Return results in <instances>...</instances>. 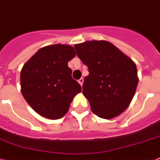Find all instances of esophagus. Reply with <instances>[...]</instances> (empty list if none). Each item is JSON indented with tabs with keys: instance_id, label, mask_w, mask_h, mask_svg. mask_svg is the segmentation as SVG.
<instances>
[{
	"instance_id": "esophagus-1",
	"label": "esophagus",
	"mask_w": 160,
	"mask_h": 160,
	"mask_svg": "<svg viewBox=\"0 0 160 160\" xmlns=\"http://www.w3.org/2000/svg\"><path fill=\"white\" fill-rule=\"evenodd\" d=\"M83 82H84V80H83V78H81L79 79L78 80V82H79V84H80V85L81 86H82V84H83Z\"/></svg>"
}]
</instances>
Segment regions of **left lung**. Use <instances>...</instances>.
I'll return each instance as SVG.
<instances>
[{
  "instance_id": "1",
  "label": "left lung",
  "mask_w": 160,
  "mask_h": 160,
  "mask_svg": "<svg viewBox=\"0 0 160 160\" xmlns=\"http://www.w3.org/2000/svg\"><path fill=\"white\" fill-rule=\"evenodd\" d=\"M74 49L88 68L82 93L92 111L105 119L119 115L130 105L137 90L135 63L106 41H88L76 44Z\"/></svg>"
}]
</instances>
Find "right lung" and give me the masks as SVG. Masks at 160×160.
<instances>
[{"mask_svg": "<svg viewBox=\"0 0 160 160\" xmlns=\"http://www.w3.org/2000/svg\"><path fill=\"white\" fill-rule=\"evenodd\" d=\"M75 55L69 45L47 46L23 65L20 73L22 95L41 116L49 119L62 118L73 97L82 92L68 66Z\"/></svg>", "mask_w": 160, "mask_h": 160, "instance_id": "add662e5", "label": "right lung"}]
</instances>
